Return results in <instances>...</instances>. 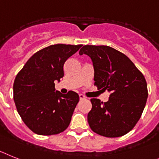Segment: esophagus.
Wrapping results in <instances>:
<instances>
[{
  "instance_id": "obj_1",
  "label": "esophagus",
  "mask_w": 159,
  "mask_h": 159,
  "mask_svg": "<svg viewBox=\"0 0 159 159\" xmlns=\"http://www.w3.org/2000/svg\"><path fill=\"white\" fill-rule=\"evenodd\" d=\"M79 98H80V100H83V99H85V97L84 96L83 94H79Z\"/></svg>"
}]
</instances>
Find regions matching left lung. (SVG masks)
Returning a JSON list of instances; mask_svg holds the SVG:
<instances>
[{"label":"left lung","instance_id":"obj_1","mask_svg":"<svg viewBox=\"0 0 159 159\" xmlns=\"http://www.w3.org/2000/svg\"><path fill=\"white\" fill-rule=\"evenodd\" d=\"M79 54L93 61L94 85L110 95L106 102L90 99L89 127L107 138L126 134L140 119L148 97L143 74L124 53L107 45H84Z\"/></svg>","mask_w":159,"mask_h":159}]
</instances>
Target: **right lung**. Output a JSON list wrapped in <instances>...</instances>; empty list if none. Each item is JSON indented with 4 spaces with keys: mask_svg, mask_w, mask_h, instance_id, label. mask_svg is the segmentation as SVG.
Wrapping results in <instances>:
<instances>
[{
    "mask_svg": "<svg viewBox=\"0 0 159 159\" xmlns=\"http://www.w3.org/2000/svg\"><path fill=\"white\" fill-rule=\"evenodd\" d=\"M81 45L57 44L41 49L27 61L13 83V100L22 121L39 135L61 133L68 127L79 96L74 91L62 94L54 81L64 76L66 60Z\"/></svg>",
    "mask_w": 159,
    "mask_h": 159,
    "instance_id": "right-lung-1",
    "label": "right lung"
}]
</instances>
